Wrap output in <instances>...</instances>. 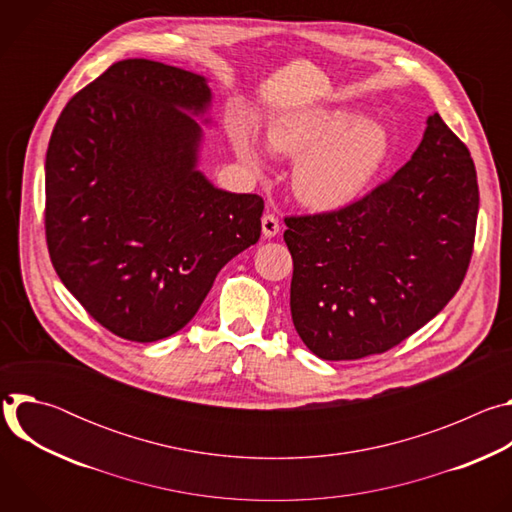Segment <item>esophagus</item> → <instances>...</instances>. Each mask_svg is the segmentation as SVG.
Masks as SVG:
<instances>
[{"instance_id":"obj_1","label":"esophagus","mask_w":512,"mask_h":512,"mask_svg":"<svg viewBox=\"0 0 512 512\" xmlns=\"http://www.w3.org/2000/svg\"><path fill=\"white\" fill-rule=\"evenodd\" d=\"M261 231H263V237L265 239H273L275 235H279L281 231V225H279V218L275 214H265L261 218Z\"/></svg>"}]
</instances>
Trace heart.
I'll list each match as a JSON object with an SVG mask.
<instances>
[{
	"instance_id": "b5f03b06",
	"label": "heart",
	"mask_w": 512,
	"mask_h": 512,
	"mask_svg": "<svg viewBox=\"0 0 512 512\" xmlns=\"http://www.w3.org/2000/svg\"><path fill=\"white\" fill-rule=\"evenodd\" d=\"M231 141L239 160L253 172L265 168L255 131L237 121ZM267 148L273 156L294 160L291 190L314 210H338L352 204L375 180L389 156L387 129L344 107H312L269 123Z\"/></svg>"
}]
</instances>
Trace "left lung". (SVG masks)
<instances>
[{
  "label": "left lung",
  "mask_w": 512,
  "mask_h": 512,
  "mask_svg": "<svg viewBox=\"0 0 512 512\" xmlns=\"http://www.w3.org/2000/svg\"><path fill=\"white\" fill-rule=\"evenodd\" d=\"M478 202L468 148L433 113L385 184L340 210L287 216L289 308L304 344L324 360H356L440 314L468 271Z\"/></svg>",
  "instance_id": "8db88e82"
}]
</instances>
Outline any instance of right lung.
Masks as SVG:
<instances>
[{"mask_svg":"<svg viewBox=\"0 0 512 512\" xmlns=\"http://www.w3.org/2000/svg\"><path fill=\"white\" fill-rule=\"evenodd\" d=\"M206 79L129 58L72 97L46 152V243L109 332L156 342L184 328L216 273L261 235L263 198L214 188L198 166ZM208 123V119H204Z\"/></svg>","mask_w":512,"mask_h":512,"instance_id":"obj_1","label":"right lung"}]
</instances>
